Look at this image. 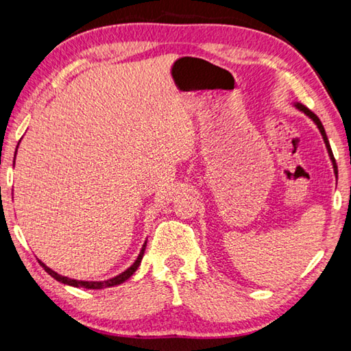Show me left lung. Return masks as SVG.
I'll use <instances>...</instances> for the list:
<instances>
[{"label":"left lung","mask_w":351,"mask_h":351,"mask_svg":"<svg viewBox=\"0 0 351 351\" xmlns=\"http://www.w3.org/2000/svg\"><path fill=\"white\" fill-rule=\"evenodd\" d=\"M293 105H294V108H295V110H299L300 112H304L305 116L310 117L311 121L314 122V125L317 127V130L320 132V134H322V139H324V142H325L326 152H328L330 161H331V165H332V171H335V176H336V180H337V165H336V161H335V156H332V152H331L330 142H328V138H326V133H325V128H324V125H322V122H320V119H319L316 114H314V112H313L311 110H308L305 105H302V104H299V102H293Z\"/></svg>","instance_id":"obj_1"}]
</instances>
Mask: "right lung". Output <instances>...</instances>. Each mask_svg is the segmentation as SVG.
<instances>
[{
  "label": "right lung",
  "instance_id": "add662e5",
  "mask_svg": "<svg viewBox=\"0 0 351 351\" xmlns=\"http://www.w3.org/2000/svg\"><path fill=\"white\" fill-rule=\"evenodd\" d=\"M15 156H16V152H15ZM15 162V161H14ZM145 247H147V241L142 245L141 252L138 255V258L134 260V263L130 266L128 269H125L122 272V274H119L112 278H108V280H102V282H88V280H75V278H69V277H64L57 274L56 271H52L51 268H47V266L43 263V261H40V265L43 266L45 271L49 274L51 277H54L57 282L64 283V285H69V287H74V288H86V289H104V288H110V287H116V285H121L125 280H128L130 277H132L136 271H138L142 257H144V252H145Z\"/></svg>",
  "mask_w": 351,
  "mask_h": 351
}]
</instances>
